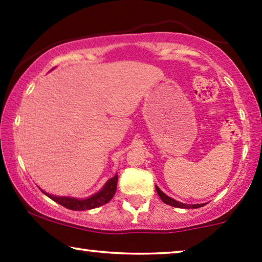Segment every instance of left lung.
<instances>
[{
	"label": "left lung",
	"mask_w": 262,
	"mask_h": 262,
	"mask_svg": "<svg viewBox=\"0 0 262 262\" xmlns=\"http://www.w3.org/2000/svg\"><path fill=\"white\" fill-rule=\"evenodd\" d=\"M156 191H157V194H159L160 198L162 199V202L164 204H167V205H170V206H174V207H180V209H198V207L204 206V204H193V205H189V204H184V203L177 202V200L171 199L167 194H164V193L161 191V189L157 187V186H156Z\"/></svg>",
	"instance_id": "obj_1"
}]
</instances>
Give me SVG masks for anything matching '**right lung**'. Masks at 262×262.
I'll return each instance as SVG.
<instances>
[{"label":"right lung","instance_id":"add662e5","mask_svg":"<svg viewBox=\"0 0 262 262\" xmlns=\"http://www.w3.org/2000/svg\"><path fill=\"white\" fill-rule=\"evenodd\" d=\"M117 182H118V174L114 175L112 179H110L106 182L105 186L100 189L98 193H95L94 195L89 196L87 199H77V198H70V196H56L49 193L44 192L41 189V192L45 195H48L50 199H52L53 202L60 204V205L67 207L69 210L74 211H84V210H91L99 207L101 205H105L113 198L114 193L117 191Z\"/></svg>","mask_w":262,"mask_h":262}]
</instances>
